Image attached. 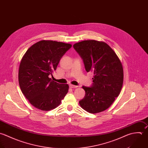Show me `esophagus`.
Instances as JSON below:
<instances>
[{
  "instance_id": "esophagus-1",
  "label": "esophagus",
  "mask_w": 148,
  "mask_h": 148,
  "mask_svg": "<svg viewBox=\"0 0 148 148\" xmlns=\"http://www.w3.org/2000/svg\"><path fill=\"white\" fill-rule=\"evenodd\" d=\"M69 86H70V87L72 88H75L77 87V86H74V85H72V84H70Z\"/></svg>"
}]
</instances>
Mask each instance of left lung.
Instances as JSON below:
<instances>
[{
    "label": "left lung",
    "mask_w": 148,
    "mask_h": 148,
    "mask_svg": "<svg viewBox=\"0 0 148 148\" xmlns=\"http://www.w3.org/2000/svg\"><path fill=\"white\" fill-rule=\"evenodd\" d=\"M82 58L87 72H92L93 83L83 86L86 91L80 106L96 114L107 109L119 95L123 82V70L120 60L106 43L95 40L83 41L73 45Z\"/></svg>",
    "instance_id": "1"
}]
</instances>
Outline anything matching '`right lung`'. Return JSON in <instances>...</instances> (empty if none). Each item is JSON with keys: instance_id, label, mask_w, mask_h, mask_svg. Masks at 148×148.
I'll use <instances>...</instances> for the list:
<instances>
[{"instance_id": "right-lung-1", "label": "right lung", "mask_w": 148, "mask_h": 148, "mask_svg": "<svg viewBox=\"0 0 148 148\" xmlns=\"http://www.w3.org/2000/svg\"><path fill=\"white\" fill-rule=\"evenodd\" d=\"M71 47L69 44L42 40L32 45L23 56L19 68V84L23 94L36 108L54 109L68 93L67 84L53 82L49 75Z\"/></svg>"}]
</instances>
